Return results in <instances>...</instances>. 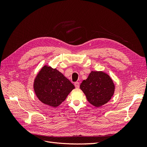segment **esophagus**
Listing matches in <instances>:
<instances>
[{"mask_svg": "<svg viewBox=\"0 0 147 147\" xmlns=\"http://www.w3.org/2000/svg\"><path fill=\"white\" fill-rule=\"evenodd\" d=\"M74 85H75V88H79V87H80V83H78V82H75V83H74Z\"/></svg>", "mask_w": 147, "mask_h": 147, "instance_id": "obj_1", "label": "esophagus"}]
</instances>
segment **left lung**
<instances>
[{"label":"left lung","mask_w":147,"mask_h":147,"mask_svg":"<svg viewBox=\"0 0 147 147\" xmlns=\"http://www.w3.org/2000/svg\"><path fill=\"white\" fill-rule=\"evenodd\" d=\"M88 101L97 107L108 102L112 97L115 86L109 75L103 72H92L80 84Z\"/></svg>","instance_id":"obj_1"}]
</instances>
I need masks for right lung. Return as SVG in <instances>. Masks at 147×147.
<instances>
[{
	"label": "right lung",
	"instance_id": "add662e5",
	"mask_svg": "<svg viewBox=\"0 0 147 147\" xmlns=\"http://www.w3.org/2000/svg\"><path fill=\"white\" fill-rule=\"evenodd\" d=\"M34 88L40 100L56 107L65 100L75 86L58 70L44 66L35 80Z\"/></svg>",
	"mask_w": 147,
	"mask_h": 147
}]
</instances>
